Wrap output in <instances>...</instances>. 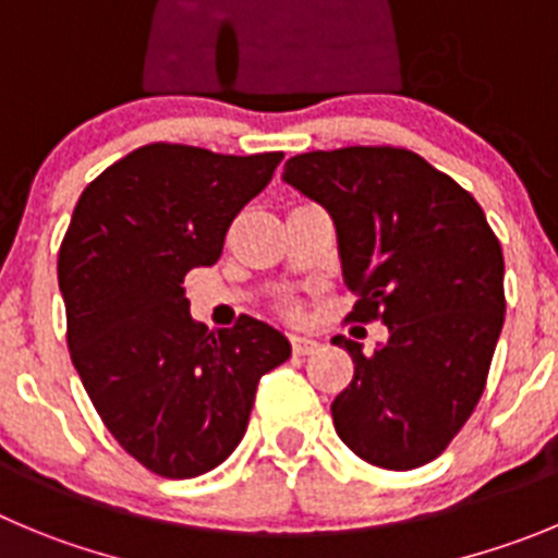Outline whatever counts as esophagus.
<instances>
[{
	"mask_svg": "<svg viewBox=\"0 0 558 558\" xmlns=\"http://www.w3.org/2000/svg\"><path fill=\"white\" fill-rule=\"evenodd\" d=\"M319 347L322 343L311 336H300V332L291 336V350H294V355H314V352H319Z\"/></svg>",
	"mask_w": 558,
	"mask_h": 558,
	"instance_id": "1",
	"label": "esophagus"
}]
</instances>
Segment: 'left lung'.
Masks as SVG:
<instances>
[{
    "label": "left lung",
    "instance_id": "1",
    "mask_svg": "<svg viewBox=\"0 0 558 558\" xmlns=\"http://www.w3.org/2000/svg\"><path fill=\"white\" fill-rule=\"evenodd\" d=\"M283 181L330 211L347 319L388 325L372 355L336 336L355 377L332 402L361 460L413 471L446 451L487 385L504 327V253L482 206L408 148L350 145L286 161Z\"/></svg>",
    "mask_w": 558,
    "mask_h": 558
}]
</instances>
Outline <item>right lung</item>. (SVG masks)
<instances>
[{
  "label": "right lung",
  "mask_w": 558,
  "mask_h": 558,
  "mask_svg": "<svg viewBox=\"0 0 558 558\" xmlns=\"http://www.w3.org/2000/svg\"><path fill=\"white\" fill-rule=\"evenodd\" d=\"M280 159L150 143L76 203L57 258L68 350L104 426L150 473L192 478L228 460L258 379L289 361L291 343L267 322L239 316L215 332L192 319L181 286L217 264Z\"/></svg>",
  "instance_id": "obj_1"
}]
</instances>
